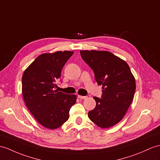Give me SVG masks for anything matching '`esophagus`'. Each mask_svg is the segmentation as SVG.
I'll list each match as a JSON object with an SVG mask.
<instances>
[{
    "mask_svg": "<svg viewBox=\"0 0 160 160\" xmlns=\"http://www.w3.org/2000/svg\"><path fill=\"white\" fill-rule=\"evenodd\" d=\"M78 98H79V99H85V98H87V96H78Z\"/></svg>",
    "mask_w": 160,
    "mask_h": 160,
    "instance_id": "1",
    "label": "esophagus"
}]
</instances>
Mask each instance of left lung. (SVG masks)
I'll use <instances>...</instances> for the list:
<instances>
[{"mask_svg": "<svg viewBox=\"0 0 160 160\" xmlns=\"http://www.w3.org/2000/svg\"><path fill=\"white\" fill-rule=\"evenodd\" d=\"M80 54L102 85V98L93 97L96 105L88 118L101 128H111L123 118L132 102L135 78L126 62L110 52L81 50Z\"/></svg>", "mask_w": 160, "mask_h": 160, "instance_id": "8db88e82", "label": "left lung"}]
</instances>
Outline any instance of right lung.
<instances>
[{
	"mask_svg": "<svg viewBox=\"0 0 160 160\" xmlns=\"http://www.w3.org/2000/svg\"><path fill=\"white\" fill-rule=\"evenodd\" d=\"M74 53L58 51L41 54L22 75V96L27 108L41 126L57 129L69 118V111L77 96L55 90L66 62Z\"/></svg>",
	"mask_w": 160,
	"mask_h": 160,
	"instance_id": "right-lung-1",
	"label": "right lung"
}]
</instances>
